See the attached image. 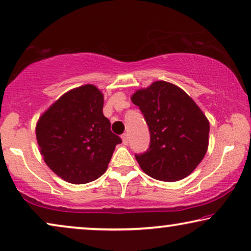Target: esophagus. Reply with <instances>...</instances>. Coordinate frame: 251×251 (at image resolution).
Instances as JSON below:
<instances>
[{
    "label": "esophagus",
    "instance_id": "obj_1",
    "mask_svg": "<svg viewBox=\"0 0 251 251\" xmlns=\"http://www.w3.org/2000/svg\"><path fill=\"white\" fill-rule=\"evenodd\" d=\"M121 138H122L123 144H125V145H128V142H129V136H128V133H123V135L121 136Z\"/></svg>",
    "mask_w": 251,
    "mask_h": 251
}]
</instances>
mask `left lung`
Listing matches in <instances>:
<instances>
[{"label":"left lung","instance_id":"obj_1","mask_svg":"<svg viewBox=\"0 0 251 251\" xmlns=\"http://www.w3.org/2000/svg\"><path fill=\"white\" fill-rule=\"evenodd\" d=\"M131 100L150 129V149L135 155L144 173L163 181L193 173L207 153L210 129L193 99L177 85L156 81L137 90Z\"/></svg>","mask_w":251,"mask_h":251}]
</instances>
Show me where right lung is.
<instances>
[{"mask_svg": "<svg viewBox=\"0 0 251 251\" xmlns=\"http://www.w3.org/2000/svg\"><path fill=\"white\" fill-rule=\"evenodd\" d=\"M104 96L92 84L61 96L41 115L36 139L44 162L71 184L96 180L107 169L115 146L122 143L102 114Z\"/></svg>", "mask_w": 251, "mask_h": 251, "instance_id": "right-lung-1", "label": "right lung"}]
</instances>
